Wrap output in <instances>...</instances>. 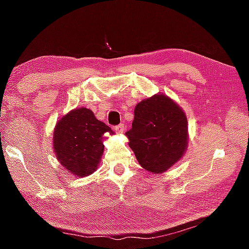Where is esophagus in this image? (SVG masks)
<instances>
[{
	"label": "esophagus",
	"instance_id": "esophagus-1",
	"mask_svg": "<svg viewBox=\"0 0 249 249\" xmlns=\"http://www.w3.org/2000/svg\"><path fill=\"white\" fill-rule=\"evenodd\" d=\"M114 129H115V132L116 133H119V134H122L124 132V125L123 124H120V125H116L115 127H114Z\"/></svg>",
	"mask_w": 249,
	"mask_h": 249
}]
</instances>
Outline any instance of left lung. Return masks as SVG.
<instances>
[{"instance_id":"1","label":"left lung","mask_w":249,"mask_h":249,"mask_svg":"<svg viewBox=\"0 0 249 249\" xmlns=\"http://www.w3.org/2000/svg\"><path fill=\"white\" fill-rule=\"evenodd\" d=\"M128 146L146 170L161 174L179 161L188 147V121L174 100L158 93L142 100L134 111Z\"/></svg>"}]
</instances>
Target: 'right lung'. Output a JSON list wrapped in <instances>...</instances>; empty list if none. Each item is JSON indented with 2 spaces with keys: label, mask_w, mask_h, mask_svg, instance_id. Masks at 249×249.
I'll return each instance as SVG.
<instances>
[{
  "label": "right lung",
  "mask_w": 249,
  "mask_h": 249,
  "mask_svg": "<svg viewBox=\"0 0 249 249\" xmlns=\"http://www.w3.org/2000/svg\"><path fill=\"white\" fill-rule=\"evenodd\" d=\"M114 134L87 107L62 116L53 130V149L57 159L75 177H87L98 169L104 151L103 134Z\"/></svg>",
  "instance_id": "add662e5"
}]
</instances>
